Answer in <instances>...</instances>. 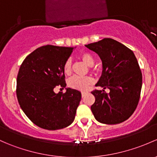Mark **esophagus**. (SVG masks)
<instances>
[{
    "mask_svg": "<svg viewBox=\"0 0 157 157\" xmlns=\"http://www.w3.org/2000/svg\"><path fill=\"white\" fill-rule=\"evenodd\" d=\"M86 95V92H82V98H84Z\"/></svg>",
    "mask_w": 157,
    "mask_h": 157,
    "instance_id": "esophagus-1",
    "label": "esophagus"
}]
</instances>
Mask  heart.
<instances>
[{"instance_id": "b5f03b06", "label": "heart", "mask_w": 157, "mask_h": 157, "mask_svg": "<svg viewBox=\"0 0 157 157\" xmlns=\"http://www.w3.org/2000/svg\"><path fill=\"white\" fill-rule=\"evenodd\" d=\"M80 58L84 63L87 65L92 66L95 62L94 58L90 53L86 52H82L80 54ZM71 67L72 62L71 59H67L64 62L62 69H63L64 73L67 75L71 73ZM93 83V80L90 77H79V76H74L71 77L68 80V86L74 90H80V91H86L88 90L89 87Z\"/></svg>"}]
</instances>
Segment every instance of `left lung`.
<instances>
[{"label":"left lung","instance_id":"obj_1","mask_svg":"<svg viewBox=\"0 0 157 157\" xmlns=\"http://www.w3.org/2000/svg\"><path fill=\"white\" fill-rule=\"evenodd\" d=\"M101 59L103 71L95 90L91 110L95 118L105 124H117L132 116L138 106L142 86V74L132 51L111 38L85 45Z\"/></svg>","mask_w":157,"mask_h":157}]
</instances>
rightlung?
<instances>
[{
  "mask_svg": "<svg viewBox=\"0 0 157 157\" xmlns=\"http://www.w3.org/2000/svg\"><path fill=\"white\" fill-rule=\"evenodd\" d=\"M74 48L43 46L29 54L19 68L18 101L29 120L44 129L65 128L75 117L81 93L71 88L66 89L65 93L54 92L58 86L65 87L62 66Z\"/></svg>",
  "mask_w": 157,
  "mask_h": 157,
  "instance_id": "1",
  "label": "right lung"
}]
</instances>
